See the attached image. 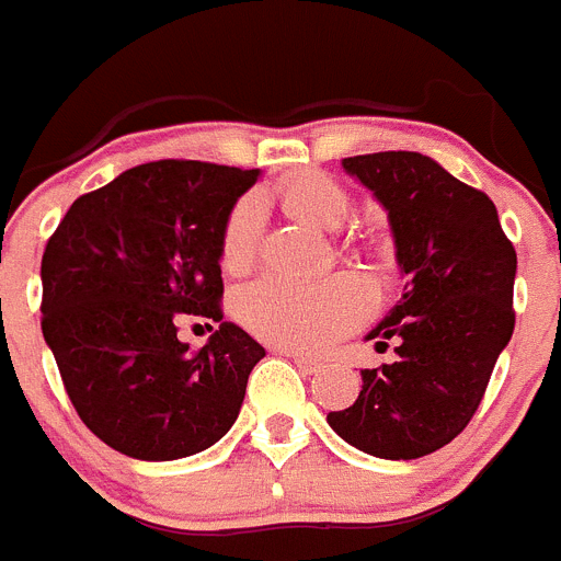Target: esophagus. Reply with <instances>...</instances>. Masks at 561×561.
Here are the masks:
<instances>
[{
	"instance_id": "1",
	"label": "esophagus",
	"mask_w": 561,
	"mask_h": 561,
	"mask_svg": "<svg viewBox=\"0 0 561 561\" xmlns=\"http://www.w3.org/2000/svg\"><path fill=\"white\" fill-rule=\"evenodd\" d=\"M275 351H277V354L291 356V362H295L297 368L304 370V374H317V370H320V359H314V356H309V354H297V351L280 348V345H277Z\"/></svg>"
}]
</instances>
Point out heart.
Instances as JSON below:
<instances>
[{
  "mask_svg": "<svg viewBox=\"0 0 561 561\" xmlns=\"http://www.w3.org/2000/svg\"><path fill=\"white\" fill-rule=\"evenodd\" d=\"M286 210L320 227H340L348 213V193L323 171H300L277 185ZM264 230L261 199L247 193L227 213L219 236V257L227 272H247L257 257ZM345 252L374 255L370 238L342 241ZM368 284L362 277L331 275L320 280H295L284 275H261L241 286L232 300L236 317L250 334L280 348L323 351L348 334L370 311Z\"/></svg>",
  "mask_w": 561,
  "mask_h": 561,
  "instance_id": "obj_1",
  "label": "heart"
}]
</instances>
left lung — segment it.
Returning <instances> with one entry per match:
<instances>
[{
    "mask_svg": "<svg viewBox=\"0 0 561 561\" xmlns=\"http://www.w3.org/2000/svg\"><path fill=\"white\" fill-rule=\"evenodd\" d=\"M342 168L385 205L404 295L368 334L396 362L362 370L351 408L329 413L340 438L388 460L430 455L463 433L514 331L517 252L497 207L415 151H379Z\"/></svg>",
    "mask_w": 561,
    "mask_h": 561,
    "instance_id": "8db88e82",
    "label": "left lung"
}]
</instances>
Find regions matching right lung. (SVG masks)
<instances>
[{"label":"right lung","instance_id":"right-lung-1","mask_svg":"<svg viewBox=\"0 0 561 561\" xmlns=\"http://www.w3.org/2000/svg\"><path fill=\"white\" fill-rule=\"evenodd\" d=\"M257 168L157 160L72 202L42 255V334L64 390L103 444L187 458L238 419L266 351L221 320L219 236ZM216 322L193 352L175 331Z\"/></svg>","mask_w":561,"mask_h":561}]
</instances>
